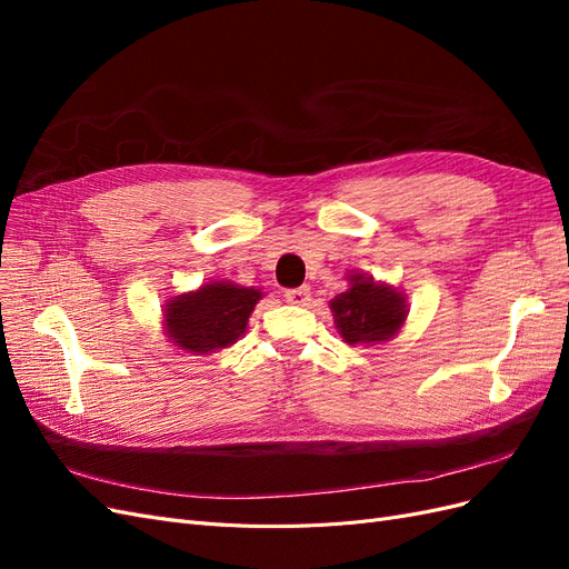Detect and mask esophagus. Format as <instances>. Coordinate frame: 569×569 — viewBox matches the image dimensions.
I'll use <instances>...</instances> for the list:
<instances>
[{"label": "esophagus", "instance_id": "34e87169", "mask_svg": "<svg viewBox=\"0 0 569 569\" xmlns=\"http://www.w3.org/2000/svg\"><path fill=\"white\" fill-rule=\"evenodd\" d=\"M284 299H287V303H291V306H306L308 301H311V289H308V287L287 289V291H284Z\"/></svg>", "mask_w": 569, "mask_h": 569}]
</instances>
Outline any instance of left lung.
Returning a JSON list of instances; mask_svg holds the SVG:
<instances>
[{
	"label": "left lung",
	"instance_id": "8db88e82",
	"mask_svg": "<svg viewBox=\"0 0 569 569\" xmlns=\"http://www.w3.org/2000/svg\"><path fill=\"white\" fill-rule=\"evenodd\" d=\"M330 311L349 347H375L403 330L408 303L399 287L377 282L366 272H351L349 289L330 301Z\"/></svg>",
	"mask_w": 569,
	"mask_h": 569
}]
</instances>
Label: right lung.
<instances>
[{
  "mask_svg": "<svg viewBox=\"0 0 569 569\" xmlns=\"http://www.w3.org/2000/svg\"><path fill=\"white\" fill-rule=\"evenodd\" d=\"M261 299V289L211 280L166 301L163 335L192 356L230 349L239 337H244L249 316Z\"/></svg>",
  "mask_w": 569,
  "mask_h": 569,
  "instance_id": "obj_1",
  "label": "right lung"
}]
</instances>
